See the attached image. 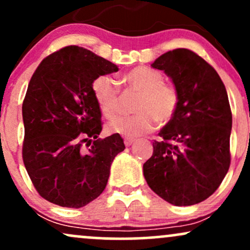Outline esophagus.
Listing matches in <instances>:
<instances>
[{
  "instance_id": "1",
  "label": "esophagus",
  "mask_w": 250,
  "mask_h": 250,
  "mask_svg": "<svg viewBox=\"0 0 250 250\" xmlns=\"http://www.w3.org/2000/svg\"><path fill=\"white\" fill-rule=\"evenodd\" d=\"M133 142H134V139H125V145L127 146V147H129V146H131L133 145Z\"/></svg>"
}]
</instances>
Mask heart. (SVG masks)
<instances>
[{
	"instance_id": "b5f03b06",
	"label": "heart",
	"mask_w": 250,
	"mask_h": 250,
	"mask_svg": "<svg viewBox=\"0 0 250 250\" xmlns=\"http://www.w3.org/2000/svg\"><path fill=\"white\" fill-rule=\"evenodd\" d=\"M128 88L140 93L133 116L116 117L108 123L110 134L125 137H136L150 133L159 125H167L173 120L179 108L180 95L175 85L165 82L160 71L147 67H137L122 77ZM91 89L100 110L107 119H113L120 109V91L116 82L108 75L96 77Z\"/></svg>"
}]
</instances>
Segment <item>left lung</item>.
Returning a JSON list of instances; mask_svg holds the SVG:
<instances>
[{"instance_id": "obj_1", "label": "left lung", "mask_w": 250, "mask_h": 250, "mask_svg": "<svg viewBox=\"0 0 250 250\" xmlns=\"http://www.w3.org/2000/svg\"><path fill=\"white\" fill-rule=\"evenodd\" d=\"M151 67L170 77L179 108L154 141L143 175L154 193L174 206L208 199L230 166L231 110L216 70L194 51L179 48L163 54Z\"/></svg>"}]
</instances>
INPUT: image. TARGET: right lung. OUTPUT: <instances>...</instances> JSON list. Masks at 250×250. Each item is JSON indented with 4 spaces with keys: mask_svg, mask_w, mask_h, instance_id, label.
Listing matches in <instances>:
<instances>
[{
    "mask_svg": "<svg viewBox=\"0 0 250 250\" xmlns=\"http://www.w3.org/2000/svg\"><path fill=\"white\" fill-rule=\"evenodd\" d=\"M117 70L93 51L68 45L31 76L22 105V156L37 193L54 205L81 208L99 197L113 160L125 150L119 134L97 139L101 110L91 89L96 77Z\"/></svg>",
    "mask_w": 250,
    "mask_h": 250,
    "instance_id": "1",
    "label": "right lung"
}]
</instances>
